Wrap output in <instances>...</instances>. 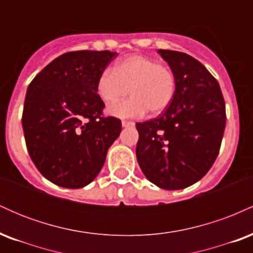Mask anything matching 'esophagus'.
<instances>
[{"label":"esophagus","instance_id":"34e87169","mask_svg":"<svg viewBox=\"0 0 253 253\" xmlns=\"http://www.w3.org/2000/svg\"><path fill=\"white\" fill-rule=\"evenodd\" d=\"M134 126V123L133 121H123V127H130Z\"/></svg>","mask_w":253,"mask_h":253}]
</instances>
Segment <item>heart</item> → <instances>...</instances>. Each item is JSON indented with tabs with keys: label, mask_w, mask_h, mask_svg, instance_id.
I'll list each match as a JSON object with an SVG mask.
<instances>
[{
	"label": "heart",
	"mask_w": 253,
	"mask_h": 253,
	"mask_svg": "<svg viewBox=\"0 0 253 253\" xmlns=\"http://www.w3.org/2000/svg\"><path fill=\"white\" fill-rule=\"evenodd\" d=\"M128 89L132 96L112 104L108 108L110 115L141 118L147 109L151 114H159L175 97L176 76L169 66L159 64L155 58L133 54L119 60L114 70H103L97 78V95L106 103L120 100Z\"/></svg>",
	"instance_id": "obj_1"
}]
</instances>
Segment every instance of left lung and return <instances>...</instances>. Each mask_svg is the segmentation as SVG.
Masks as SVG:
<instances>
[{
    "instance_id": "1",
    "label": "left lung",
    "mask_w": 253,
    "mask_h": 253,
    "mask_svg": "<svg viewBox=\"0 0 253 253\" xmlns=\"http://www.w3.org/2000/svg\"><path fill=\"white\" fill-rule=\"evenodd\" d=\"M176 76V94L158 118L135 124V155L157 187L179 190L202 178L219 155L226 126L217 81L199 60L178 51L158 50Z\"/></svg>"
}]
</instances>
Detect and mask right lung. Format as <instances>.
Wrapping results in <instances>:
<instances>
[{"label": "right lung", "mask_w": 253, "mask_h": 253, "mask_svg": "<svg viewBox=\"0 0 253 253\" xmlns=\"http://www.w3.org/2000/svg\"><path fill=\"white\" fill-rule=\"evenodd\" d=\"M117 52L75 51L56 58L26 92L22 128L40 173L63 188L78 189L96 178L121 121L103 118L96 82Z\"/></svg>", "instance_id": "right-lung-1"}]
</instances>
